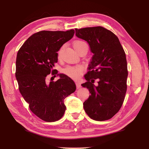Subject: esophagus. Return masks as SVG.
I'll return each instance as SVG.
<instances>
[{"label":"esophagus","mask_w":149,"mask_h":149,"mask_svg":"<svg viewBox=\"0 0 149 149\" xmlns=\"http://www.w3.org/2000/svg\"><path fill=\"white\" fill-rule=\"evenodd\" d=\"M76 88L77 89H79L81 87V84L79 83H76Z\"/></svg>","instance_id":"esophagus-1"}]
</instances>
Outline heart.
<instances>
[{"label": "heart", "instance_id": "1", "mask_svg": "<svg viewBox=\"0 0 149 149\" xmlns=\"http://www.w3.org/2000/svg\"><path fill=\"white\" fill-rule=\"evenodd\" d=\"M73 47L74 48L76 52L78 53L79 51L83 49L86 48L88 49V47L87 44L83 41H76L73 43ZM62 52V48L60 49L58 51V56H61V54ZM63 73L69 76L70 78L73 79H78L80 76L83 73V68L81 66H67L63 70Z\"/></svg>", "mask_w": 149, "mask_h": 149}]
</instances>
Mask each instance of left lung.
Here are the masks:
<instances>
[{
    "label": "left lung",
    "instance_id": "1",
    "mask_svg": "<svg viewBox=\"0 0 149 149\" xmlns=\"http://www.w3.org/2000/svg\"><path fill=\"white\" fill-rule=\"evenodd\" d=\"M75 31L93 53L84 75L87 81L81 84L91 94L83 103L84 111L93 120H108L119 111L124 100L128 76L125 53L118 37L102 26ZM95 79L97 86L92 84Z\"/></svg>",
    "mask_w": 149,
    "mask_h": 149
}]
</instances>
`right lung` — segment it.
I'll return each mask as SVG.
<instances>
[{
  "instance_id": "1",
  "label": "right lung",
  "mask_w": 149,
  "mask_h": 149,
  "mask_svg": "<svg viewBox=\"0 0 149 149\" xmlns=\"http://www.w3.org/2000/svg\"><path fill=\"white\" fill-rule=\"evenodd\" d=\"M74 33L73 29L38 31L30 36L17 53L15 77L19 91L31 111L44 121L60 119L66 110L65 99L76 90L70 77L53 70L58 62L57 52ZM50 72L61 78L47 82Z\"/></svg>"
}]
</instances>
